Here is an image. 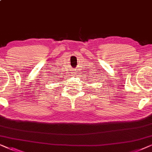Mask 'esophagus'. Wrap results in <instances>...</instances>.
<instances>
[{
    "label": "esophagus",
    "instance_id": "34e87169",
    "mask_svg": "<svg viewBox=\"0 0 152 152\" xmlns=\"http://www.w3.org/2000/svg\"><path fill=\"white\" fill-rule=\"evenodd\" d=\"M73 75H74V76H76V74H73Z\"/></svg>",
    "mask_w": 152,
    "mask_h": 152
}]
</instances>
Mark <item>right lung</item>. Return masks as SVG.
I'll return each mask as SVG.
<instances>
[{"label": "right lung", "instance_id": "obj_1", "mask_svg": "<svg viewBox=\"0 0 152 152\" xmlns=\"http://www.w3.org/2000/svg\"><path fill=\"white\" fill-rule=\"evenodd\" d=\"M59 80H59V78H58V77L56 78L55 79H54V81H55V82H56V81H59Z\"/></svg>", "mask_w": 152, "mask_h": 152}]
</instances>
